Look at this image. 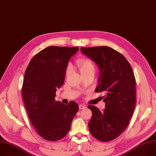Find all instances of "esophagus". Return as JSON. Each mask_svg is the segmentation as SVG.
I'll return each instance as SVG.
<instances>
[{
	"instance_id": "esophagus-1",
	"label": "esophagus",
	"mask_w": 156,
	"mask_h": 156,
	"mask_svg": "<svg viewBox=\"0 0 156 156\" xmlns=\"http://www.w3.org/2000/svg\"><path fill=\"white\" fill-rule=\"evenodd\" d=\"M86 108V106H85V105H79V108L80 110H83V109H84V108Z\"/></svg>"
}]
</instances>
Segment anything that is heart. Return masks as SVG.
Masks as SVG:
<instances>
[{"label":"heart","mask_w":156,"mask_h":156,"mask_svg":"<svg viewBox=\"0 0 156 156\" xmlns=\"http://www.w3.org/2000/svg\"><path fill=\"white\" fill-rule=\"evenodd\" d=\"M77 64L79 67L80 73L82 74H85L90 72H95V67L93 62L89 58H80L77 60ZM72 70L71 67L68 66L66 71V76H69Z\"/></svg>","instance_id":"b5f03b06"}]
</instances>
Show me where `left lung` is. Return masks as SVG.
I'll use <instances>...</instances> for the list:
<instances>
[{"mask_svg": "<svg viewBox=\"0 0 156 156\" xmlns=\"http://www.w3.org/2000/svg\"><path fill=\"white\" fill-rule=\"evenodd\" d=\"M100 69L96 92H102L105 109L93 105L88 108L92 115L88 124L92 136L110 141L124 132L129 123L136 105V80L130 64L123 55L108 46L80 48Z\"/></svg>", "mask_w": 156, "mask_h": 156, "instance_id": "left-lung-1", "label": "left lung"}]
</instances>
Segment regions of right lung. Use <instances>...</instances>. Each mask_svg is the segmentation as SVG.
Returning <instances> with one entry per match:
<instances>
[{
  "mask_svg": "<svg viewBox=\"0 0 156 156\" xmlns=\"http://www.w3.org/2000/svg\"><path fill=\"white\" fill-rule=\"evenodd\" d=\"M77 46H48L34 57L27 67L22 95L31 123L44 140L55 141L68 133L78 111V104L55 101L58 88L64 84L67 62Z\"/></svg>",
  "mask_w": 156,
  "mask_h": 156,
  "instance_id": "add662e5",
  "label": "right lung"
}]
</instances>
